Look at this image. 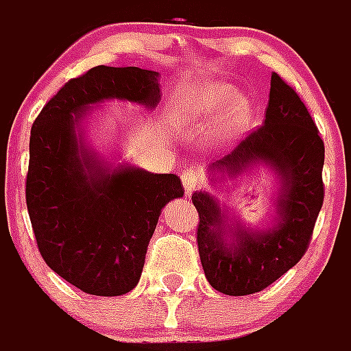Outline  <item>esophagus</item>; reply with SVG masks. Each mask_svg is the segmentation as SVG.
<instances>
[{
    "instance_id": "esophagus-1",
    "label": "esophagus",
    "mask_w": 351,
    "mask_h": 351,
    "mask_svg": "<svg viewBox=\"0 0 351 351\" xmlns=\"http://www.w3.org/2000/svg\"><path fill=\"white\" fill-rule=\"evenodd\" d=\"M182 186H184L186 193L191 195L197 188L204 184V172L200 170V167H190L186 169L181 176Z\"/></svg>"
}]
</instances>
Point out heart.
Instances as JSON below:
<instances>
[{
  "label": "heart",
  "instance_id": "b5f03b06",
  "mask_svg": "<svg viewBox=\"0 0 351 351\" xmlns=\"http://www.w3.org/2000/svg\"><path fill=\"white\" fill-rule=\"evenodd\" d=\"M219 114L214 126V135L219 141H230L237 137L250 125L251 104L247 96L237 95L232 84L206 82L200 84L186 100V112L197 121H206L216 112Z\"/></svg>",
  "mask_w": 351,
  "mask_h": 351
}]
</instances>
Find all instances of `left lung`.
I'll return each instance as SVG.
<instances>
[{"mask_svg":"<svg viewBox=\"0 0 351 351\" xmlns=\"http://www.w3.org/2000/svg\"><path fill=\"white\" fill-rule=\"evenodd\" d=\"M324 141L308 108L293 88L272 73L263 125L209 167L210 182L241 178L256 165L274 170L280 191L271 226L250 228L207 191L191 195L200 216V262L214 290L234 297L256 293L302 258L324 204Z\"/></svg>","mask_w":351,"mask_h":351,"instance_id":"obj_1","label":"left lung"}]
</instances>
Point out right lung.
Segmentation results:
<instances>
[{"label":"right lung","mask_w":351,"mask_h":351,"mask_svg":"<svg viewBox=\"0 0 351 351\" xmlns=\"http://www.w3.org/2000/svg\"><path fill=\"white\" fill-rule=\"evenodd\" d=\"M160 73L95 66L71 79L33 123L26 204L40 255L89 295H125L137 287L161 209L184 195L176 173H153L98 156L84 121L104 101L160 104Z\"/></svg>","instance_id":"add662e5"}]
</instances>
